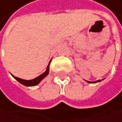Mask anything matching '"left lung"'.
I'll list each match as a JSON object with an SVG mask.
<instances>
[{
    "label": "left lung",
    "instance_id": "8db88e82",
    "mask_svg": "<svg viewBox=\"0 0 122 122\" xmlns=\"http://www.w3.org/2000/svg\"><path fill=\"white\" fill-rule=\"evenodd\" d=\"M101 80H97V81H96V82H89V81H87V82H89V83H96V82H100Z\"/></svg>",
    "mask_w": 122,
    "mask_h": 122
}]
</instances>
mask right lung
I'll return each mask as SVG.
<instances>
[{
	"label": "right lung",
	"mask_w": 122,
	"mask_h": 122,
	"mask_svg": "<svg viewBox=\"0 0 122 122\" xmlns=\"http://www.w3.org/2000/svg\"><path fill=\"white\" fill-rule=\"evenodd\" d=\"M49 64H50V62H49ZM49 64L48 66L47 67V69L46 71L44 72L43 74H42L41 75H40L39 76H37V78L34 79H31V80H25V79H20V78H18V77H16L15 76L12 75V76L17 79V80L21 83L22 85H25V86H35V85H37L40 83V82L42 80V79H43L48 74V72H49Z\"/></svg>",
	"instance_id": "1"
}]
</instances>
